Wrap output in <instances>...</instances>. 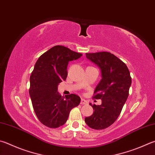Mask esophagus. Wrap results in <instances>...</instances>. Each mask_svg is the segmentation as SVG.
Wrapping results in <instances>:
<instances>
[{"mask_svg":"<svg viewBox=\"0 0 155 155\" xmlns=\"http://www.w3.org/2000/svg\"><path fill=\"white\" fill-rule=\"evenodd\" d=\"M87 104V102L85 100L81 99V104L84 105V104Z\"/></svg>","mask_w":155,"mask_h":155,"instance_id":"esophagus-1","label":"esophagus"}]
</instances>
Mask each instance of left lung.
<instances>
[{
	"label": "left lung",
	"mask_w": 155,
	"mask_h": 155,
	"mask_svg": "<svg viewBox=\"0 0 155 155\" xmlns=\"http://www.w3.org/2000/svg\"><path fill=\"white\" fill-rule=\"evenodd\" d=\"M85 55L101 70L102 79L95 87L94 98L102 100V104L90 103L94 112L85 117V121L92 129H104L115 122L127 99L131 85L130 72L123 61L110 52Z\"/></svg>",
	"instance_id": "1"
}]
</instances>
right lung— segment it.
I'll use <instances>...</instances> for the list:
<instances>
[{
	"instance_id": "add662e5",
	"label": "right lung",
	"mask_w": 155,
	"mask_h": 155,
	"mask_svg": "<svg viewBox=\"0 0 155 155\" xmlns=\"http://www.w3.org/2000/svg\"><path fill=\"white\" fill-rule=\"evenodd\" d=\"M81 56L66 47L56 45L36 61L30 77L29 94L38 119L48 127L58 128L65 124L70 110L80 104V97L75 94L61 96L58 86L66 79L69 61Z\"/></svg>"
}]
</instances>
